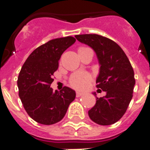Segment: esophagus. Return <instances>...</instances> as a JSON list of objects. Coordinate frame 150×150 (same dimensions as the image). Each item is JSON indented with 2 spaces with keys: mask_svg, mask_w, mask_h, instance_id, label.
Instances as JSON below:
<instances>
[{
  "mask_svg": "<svg viewBox=\"0 0 150 150\" xmlns=\"http://www.w3.org/2000/svg\"><path fill=\"white\" fill-rule=\"evenodd\" d=\"M83 95V93H82L80 91H76V96H77V97H80Z\"/></svg>",
  "mask_w": 150,
  "mask_h": 150,
  "instance_id": "34e87169",
  "label": "esophagus"
}]
</instances>
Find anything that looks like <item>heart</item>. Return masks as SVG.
Listing matches in <instances>:
<instances>
[{
    "label": "heart",
    "mask_w": 150,
    "mask_h": 150,
    "mask_svg": "<svg viewBox=\"0 0 150 150\" xmlns=\"http://www.w3.org/2000/svg\"><path fill=\"white\" fill-rule=\"evenodd\" d=\"M81 48H84V47H80L79 49ZM91 79V76L90 74L86 72H78L72 75L70 82L72 87L79 90H83L88 87Z\"/></svg>",
    "instance_id": "obj_1"
}]
</instances>
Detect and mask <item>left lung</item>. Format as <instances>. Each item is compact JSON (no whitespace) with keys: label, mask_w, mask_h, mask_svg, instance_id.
<instances>
[{"label":"left lung","mask_w":150,"mask_h":150,"mask_svg":"<svg viewBox=\"0 0 150 150\" xmlns=\"http://www.w3.org/2000/svg\"><path fill=\"white\" fill-rule=\"evenodd\" d=\"M79 42L88 45L96 54L100 72L96 87L106 92L96 96L94 107L88 111L92 121L100 125L117 122L125 113L132 98L134 71L125 53L114 41L98 34L75 35Z\"/></svg>","instance_id":"obj_1"}]
</instances>
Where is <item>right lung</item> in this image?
<instances>
[{
    "mask_svg": "<svg viewBox=\"0 0 150 150\" xmlns=\"http://www.w3.org/2000/svg\"><path fill=\"white\" fill-rule=\"evenodd\" d=\"M75 42L71 36L50 40L31 53L18 79L19 97L25 110L36 122L50 125L64 117L75 91L64 87L53 91V75L59 67L62 53Z\"/></svg>",
    "mask_w": 150,
    "mask_h": 150,
    "instance_id": "1",
    "label": "right lung"
}]
</instances>
